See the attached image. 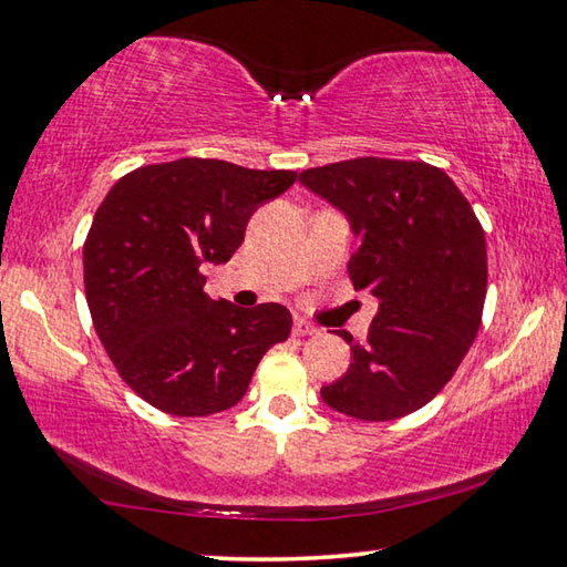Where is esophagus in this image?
<instances>
[{
    "label": "esophagus",
    "mask_w": 567,
    "mask_h": 567,
    "mask_svg": "<svg viewBox=\"0 0 567 567\" xmlns=\"http://www.w3.org/2000/svg\"><path fill=\"white\" fill-rule=\"evenodd\" d=\"M293 334H296V337H311V334H319V329L313 327V324H309V321L296 319V321H293Z\"/></svg>",
    "instance_id": "34e87169"
}]
</instances>
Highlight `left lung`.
I'll return each instance as SVG.
<instances>
[{
  "instance_id": "left-lung-1",
  "label": "left lung",
  "mask_w": 567,
  "mask_h": 567,
  "mask_svg": "<svg viewBox=\"0 0 567 567\" xmlns=\"http://www.w3.org/2000/svg\"><path fill=\"white\" fill-rule=\"evenodd\" d=\"M299 179L350 217L360 248L347 274L380 303L362 344L339 332L352 362L321 398L360 421L413 413L454 378L482 327V223L454 179L425 162L357 156Z\"/></svg>"
}]
</instances>
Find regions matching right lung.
I'll return each instance as SVG.
<instances>
[{
  "label": "right lung",
  "instance_id": "obj_1",
  "mask_svg": "<svg viewBox=\"0 0 567 567\" xmlns=\"http://www.w3.org/2000/svg\"><path fill=\"white\" fill-rule=\"evenodd\" d=\"M291 169H246L187 156L121 177L83 243L91 319L121 380L156 411H228L274 344L291 334L281 303L238 309L205 293L207 264H228Z\"/></svg>",
  "mask_w": 567,
  "mask_h": 567
}]
</instances>
